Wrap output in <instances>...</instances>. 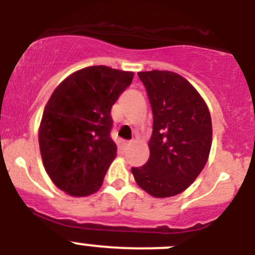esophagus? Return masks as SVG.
Wrapping results in <instances>:
<instances>
[{"mask_svg":"<svg viewBox=\"0 0 255 255\" xmlns=\"http://www.w3.org/2000/svg\"><path fill=\"white\" fill-rule=\"evenodd\" d=\"M131 144H132L131 140H128V141H125V143H124V145H125V147H130Z\"/></svg>","mask_w":255,"mask_h":255,"instance_id":"34e87169","label":"esophagus"}]
</instances>
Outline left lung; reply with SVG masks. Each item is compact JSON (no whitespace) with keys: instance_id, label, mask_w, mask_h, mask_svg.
<instances>
[{"instance_id":"obj_1","label":"left lung","mask_w":255,"mask_h":255,"mask_svg":"<svg viewBox=\"0 0 255 255\" xmlns=\"http://www.w3.org/2000/svg\"><path fill=\"white\" fill-rule=\"evenodd\" d=\"M153 112L149 159L132 167L139 186L154 198L173 197L193 184L208 159L212 121L194 87L171 71L138 73Z\"/></svg>"}]
</instances>
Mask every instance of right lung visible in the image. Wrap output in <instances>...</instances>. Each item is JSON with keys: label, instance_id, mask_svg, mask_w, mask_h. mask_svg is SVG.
<instances>
[{"label": "right lung", "instance_id": "add662e5", "mask_svg": "<svg viewBox=\"0 0 255 255\" xmlns=\"http://www.w3.org/2000/svg\"><path fill=\"white\" fill-rule=\"evenodd\" d=\"M134 78L108 66L79 70L61 83L44 107L39 148L56 186L73 197L93 194L116 157L111 108Z\"/></svg>", "mask_w": 255, "mask_h": 255}]
</instances>
